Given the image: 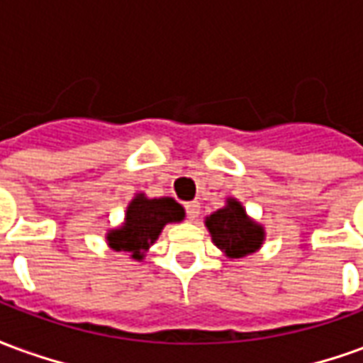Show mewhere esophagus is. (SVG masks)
<instances>
[{"label":"esophagus","instance_id":"34e87169","mask_svg":"<svg viewBox=\"0 0 363 363\" xmlns=\"http://www.w3.org/2000/svg\"><path fill=\"white\" fill-rule=\"evenodd\" d=\"M184 210H186L189 220H194V218H198V213H200V202H196V200L186 202V204H184Z\"/></svg>","mask_w":363,"mask_h":363}]
</instances>
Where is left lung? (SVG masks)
<instances>
[{
	"mask_svg": "<svg viewBox=\"0 0 363 363\" xmlns=\"http://www.w3.org/2000/svg\"><path fill=\"white\" fill-rule=\"evenodd\" d=\"M206 228L216 247L229 259H241L259 251L264 241V228L247 216L243 204L235 198H228L223 208L208 216Z\"/></svg>",
	"mask_w": 363,
	"mask_h": 363,
	"instance_id": "obj_1",
	"label": "left lung"
}]
</instances>
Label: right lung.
Returning <instances> with one entry per match:
<instances>
[{
  "instance_id": "add662e5",
  "label": "right lung",
  "mask_w": 363,
  "mask_h": 363,
  "mask_svg": "<svg viewBox=\"0 0 363 363\" xmlns=\"http://www.w3.org/2000/svg\"><path fill=\"white\" fill-rule=\"evenodd\" d=\"M184 220V208L173 198H147L135 194L128 204L124 223L106 233L112 251L128 252L130 259L143 260L145 251L157 241L167 223Z\"/></svg>"
}]
</instances>
